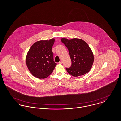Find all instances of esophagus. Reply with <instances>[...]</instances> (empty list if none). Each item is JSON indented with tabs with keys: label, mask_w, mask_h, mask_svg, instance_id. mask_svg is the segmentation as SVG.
<instances>
[{
	"label": "esophagus",
	"mask_w": 121,
	"mask_h": 121,
	"mask_svg": "<svg viewBox=\"0 0 121 121\" xmlns=\"http://www.w3.org/2000/svg\"><path fill=\"white\" fill-rule=\"evenodd\" d=\"M59 64H62V61H60L59 62Z\"/></svg>",
	"instance_id": "34e87169"
}]
</instances>
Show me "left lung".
<instances>
[{"mask_svg":"<svg viewBox=\"0 0 121 121\" xmlns=\"http://www.w3.org/2000/svg\"><path fill=\"white\" fill-rule=\"evenodd\" d=\"M61 41L69 50L72 62L70 68H66L68 73L74 77L87 73L92 67L93 54L88 45L84 41L79 39L69 40L62 38Z\"/></svg>","mask_w":121,"mask_h":121,"instance_id":"left-lung-1","label":"left lung"}]
</instances>
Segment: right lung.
Here are the masks:
<instances>
[{
    "instance_id": "obj_1",
    "label": "right lung",
    "mask_w": 121,
    "mask_h": 121,
    "mask_svg": "<svg viewBox=\"0 0 121 121\" xmlns=\"http://www.w3.org/2000/svg\"><path fill=\"white\" fill-rule=\"evenodd\" d=\"M54 39L35 42L31 47L26 57L29 71L35 77L44 79L50 75L57 63L53 61L52 47Z\"/></svg>"
}]
</instances>
